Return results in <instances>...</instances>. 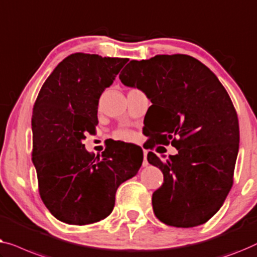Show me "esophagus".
<instances>
[{
  "label": "esophagus",
  "mask_w": 257,
  "mask_h": 257,
  "mask_svg": "<svg viewBox=\"0 0 257 257\" xmlns=\"http://www.w3.org/2000/svg\"><path fill=\"white\" fill-rule=\"evenodd\" d=\"M148 161H147V153H144V160H143V166H148Z\"/></svg>",
  "instance_id": "esophagus-1"
}]
</instances>
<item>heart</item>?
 I'll return each instance as SVG.
<instances>
[{
    "mask_svg": "<svg viewBox=\"0 0 257 257\" xmlns=\"http://www.w3.org/2000/svg\"><path fill=\"white\" fill-rule=\"evenodd\" d=\"M114 137L116 140H132L134 134L129 130H117V132L114 133Z\"/></svg>",
    "mask_w": 257,
    "mask_h": 257,
    "instance_id": "b5f03b06",
    "label": "heart"
}]
</instances>
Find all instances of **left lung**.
Wrapping results in <instances>:
<instances>
[{
  "mask_svg": "<svg viewBox=\"0 0 257 257\" xmlns=\"http://www.w3.org/2000/svg\"><path fill=\"white\" fill-rule=\"evenodd\" d=\"M120 80L153 102L156 143L171 141L178 150L166 162L148 154L164 176L153 194L155 215L183 228L208 221L232 189L238 153V120L228 93L207 66L186 55L132 60Z\"/></svg>",
  "mask_w": 257,
  "mask_h": 257,
  "instance_id": "obj_1",
  "label": "left lung"
}]
</instances>
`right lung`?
<instances>
[{
    "mask_svg": "<svg viewBox=\"0 0 257 257\" xmlns=\"http://www.w3.org/2000/svg\"><path fill=\"white\" fill-rule=\"evenodd\" d=\"M127 61L73 53L39 91L31 118L32 163L42 200L60 221L82 226L107 218L117 187L142 165L143 151L109 148L95 157L81 143L97 124L101 94Z\"/></svg>",
    "mask_w": 257,
    "mask_h": 257,
    "instance_id": "right-lung-1",
    "label": "right lung"
}]
</instances>
